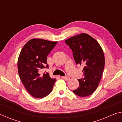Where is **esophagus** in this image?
<instances>
[{
  "label": "esophagus",
  "mask_w": 122,
  "mask_h": 122,
  "mask_svg": "<svg viewBox=\"0 0 122 122\" xmlns=\"http://www.w3.org/2000/svg\"><path fill=\"white\" fill-rule=\"evenodd\" d=\"M61 78H62V79L66 80V81H68V80H69L70 79V77L69 76H61Z\"/></svg>",
  "instance_id": "esophagus-1"
}]
</instances>
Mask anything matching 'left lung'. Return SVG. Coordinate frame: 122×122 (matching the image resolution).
I'll return each instance as SVG.
<instances>
[{
  "instance_id": "1",
  "label": "left lung",
  "mask_w": 122,
  "mask_h": 122,
  "mask_svg": "<svg viewBox=\"0 0 122 122\" xmlns=\"http://www.w3.org/2000/svg\"><path fill=\"white\" fill-rule=\"evenodd\" d=\"M65 42L73 52L76 63L84 66V77L78 80L79 86L73 92L80 97L89 96L97 88L104 68L105 58L102 47L97 41L86 33L72 36Z\"/></svg>"
}]
</instances>
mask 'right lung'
<instances>
[{
    "label": "right lung",
    "mask_w": 122,
    "mask_h": 122,
    "mask_svg": "<svg viewBox=\"0 0 122 122\" xmlns=\"http://www.w3.org/2000/svg\"><path fill=\"white\" fill-rule=\"evenodd\" d=\"M56 41L32 39L22 47L18 60L20 80L30 95L42 98L51 93L56 79L48 73L41 74L42 69L48 68L47 55L57 44Z\"/></svg>",
    "instance_id": "1"
}]
</instances>
